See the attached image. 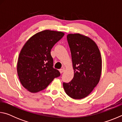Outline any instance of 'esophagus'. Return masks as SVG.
Segmentation results:
<instances>
[{
    "label": "esophagus",
    "mask_w": 122,
    "mask_h": 122,
    "mask_svg": "<svg viewBox=\"0 0 122 122\" xmlns=\"http://www.w3.org/2000/svg\"><path fill=\"white\" fill-rule=\"evenodd\" d=\"M64 71H65V68H62L61 69H60V72L61 74L63 73Z\"/></svg>",
    "instance_id": "1"
}]
</instances>
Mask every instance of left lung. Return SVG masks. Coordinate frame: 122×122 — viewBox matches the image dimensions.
I'll list each match as a JSON object with an SVG mask.
<instances>
[{"label": "left lung", "mask_w": 122, "mask_h": 122, "mask_svg": "<svg viewBox=\"0 0 122 122\" xmlns=\"http://www.w3.org/2000/svg\"><path fill=\"white\" fill-rule=\"evenodd\" d=\"M74 75L69 83L63 82L64 89L74 99L87 96L100 81L102 71V59L100 50L93 40L80 34L67 36Z\"/></svg>", "instance_id": "1"}]
</instances>
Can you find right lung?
<instances>
[{"instance_id":"right-lung-1","label":"right lung","mask_w":122,"mask_h":122,"mask_svg":"<svg viewBox=\"0 0 122 122\" xmlns=\"http://www.w3.org/2000/svg\"><path fill=\"white\" fill-rule=\"evenodd\" d=\"M64 34L43 30L32 36L22 47L17 63L18 75L22 86L30 92L45 89L54 78L60 76L53 68L51 51Z\"/></svg>"}]
</instances>
